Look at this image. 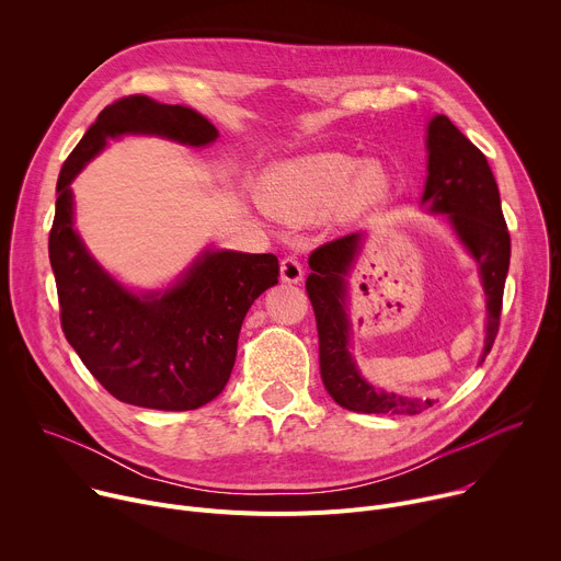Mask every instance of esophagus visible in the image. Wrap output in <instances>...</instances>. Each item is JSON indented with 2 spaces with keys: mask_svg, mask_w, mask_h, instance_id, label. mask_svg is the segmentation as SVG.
Listing matches in <instances>:
<instances>
[{
  "mask_svg": "<svg viewBox=\"0 0 561 561\" xmlns=\"http://www.w3.org/2000/svg\"><path fill=\"white\" fill-rule=\"evenodd\" d=\"M279 273H282V282H288V284H297L304 277V268H301L299 260L293 255H288L279 262Z\"/></svg>",
  "mask_w": 561,
  "mask_h": 561,
  "instance_id": "1",
  "label": "esophagus"
}]
</instances>
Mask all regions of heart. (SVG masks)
Instances as JSON below:
<instances>
[{
    "mask_svg": "<svg viewBox=\"0 0 561 561\" xmlns=\"http://www.w3.org/2000/svg\"><path fill=\"white\" fill-rule=\"evenodd\" d=\"M390 171L379 159L344 152H314L268 173L262 202L286 224H306L337 204L342 215H359L381 204L390 193Z\"/></svg>",
    "mask_w": 561,
    "mask_h": 561,
    "instance_id": "b5f03b06",
    "label": "heart"
}]
</instances>
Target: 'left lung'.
I'll use <instances>...</instances> for the list:
<instances>
[{
  "label": "left lung",
  "instance_id": "8db88e82",
  "mask_svg": "<svg viewBox=\"0 0 561 561\" xmlns=\"http://www.w3.org/2000/svg\"><path fill=\"white\" fill-rule=\"evenodd\" d=\"M428 178L422 204L446 215L459 242L479 266L486 293V342L482 362L491 353L502 314V297L511 264V234L502 213L497 182L479 150L446 115L428 124ZM362 232H351L314 249L308 257L310 297L317 335L319 370L329 394L342 409L368 415H420L431 399L386 392L368 383L351 355V322L346 314V275L362 249Z\"/></svg>",
  "mask_w": 561,
  "mask_h": 561
}]
</instances>
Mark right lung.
Masks as SVG:
<instances>
[{"label": "right lung", "instance_id": "add662e5", "mask_svg": "<svg viewBox=\"0 0 561 561\" xmlns=\"http://www.w3.org/2000/svg\"><path fill=\"white\" fill-rule=\"evenodd\" d=\"M159 135L208 146L217 128L188 106L128 95L108 104L61 167L48 255L61 331L93 377L124 404L193 411L215 399L232 370L253 301L277 284L275 255L206 251L171 288L130 293L87 251L72 228L70 182L108 139Z\"/></svg>", "mask_w": 561, "mask_h": 561}]
</instances>
